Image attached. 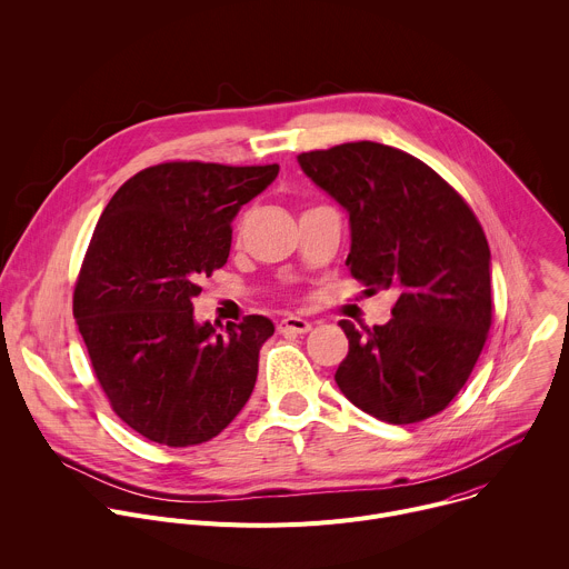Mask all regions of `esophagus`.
I'll list each match as a JSON object with an SVG mask.
<instances>
[{"mask_svg":"<svg viewBox=\"0 0 569 569\" xmlns=\"http://www.w3.org/2000/svg\"><path fill=\"white\" fill-rule=\"evenodd\" d=\"M277 330H279V332H286V335H288V332H292V335H306V332L312 330V323H310L308 319H301V317H286V319L279 321Z\"/></svg>","mask_w":569,"mask_h":569,"instance_id":"obj_1","label":"esophagus"}]
</instances>
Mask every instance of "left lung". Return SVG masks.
I'll list each match as a JSON object with an SVG mask.
<instances>
[{
    "label": "left lung",
    "instance_id": "obj_1",
    "mask_svg": "<svg viewBox=\"0 0 569 569\" xmlns=\"http://www.w3.org/2000/svg\"><path fill=\"white\" fill-rule=\"evenodd\" d=\"M297 160L348 212L350 274L372 292H398L389 323H339L348 337L339 391L389 425L440 413L491 326V252L476 214L429 164L389 144L346 142Z\"/></svg>",
    "mask_w": 569,
    "mask_h": 569
}]
</instances>
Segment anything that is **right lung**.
I'll list each match as a JSON object with an SVG mask.
<instances>
[{
    "label": "right lung",
    "mask_w": 569,
    "mask_h": 569,
    "mask_svg": "<svg viewBox=\"0 0 569 569\" xmlns=\"http://www.w3.org/2000/svg\"><path fill=\"white\" fill-rule=\"evenodd\" d=\"M277 173L197 160L147 167L96 226L73 315L111 409L151 442H208L252 396L274 323L250 315L221 335L194 319L192 299L226 266L239 210Z\"/></svg>",
    "instance_id": "obj_1"
}]
</instances>
